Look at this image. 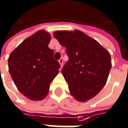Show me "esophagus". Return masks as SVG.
Returning <instances> with one entry per match:
<instances>
[{
  "label": "esophagus",
  "instance_id": "34e87169",
  "mask_svg": "<svg viewBox=\"0 0 128 128\" xmlns=\"http://www.w3.org/2000/svg\"><path fill=\"white\" fill-rule=\"evenodd\" d=\"M58 62H59V64H60V65H61V66L62 67V66H63V64H64V60H63V58H61L59 59Z\"/></svg>",
  "mask_w": 128,
  "mask_h": 128
}]
</instances>
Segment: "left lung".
Wrapping results in <instances>:
<instances>
[{"instance_id": "left-lung-1", "label": "left lung", "mask_w": 128, "mask_h": 128, "mask_svg": "<svg viewBox=\"0 0 128 128\" xmlns=\"http://www.w3.org/2000/svg\"><path fill=\"white\" fill-rule=\"evenodd\" d=\"M53 36L65 46L69 58L62 72L70 94L77 101H88L106 84L112 66L110 54L79 30L56 31Z\"/></svg>"}]
</instances>
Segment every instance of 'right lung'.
<instances>
[{
  "mask_svg": "<svg viewBox=\"0 0 128 128\" xmlns=\"http://www.w3.org/2000/svg\"><path fill=\"white\" fill-rule=\"evenodd\" d=\"M51 37L39 30L26 38L10 55L9 71L18 90L30 100L44 98L50 83L58 73L60 64L49 48Z\"/></svg>",
  "mask_w": 128,
  "mask_h": 128,
  "instance_id": "1",
  "label": "right lung"
}]
</instances>
